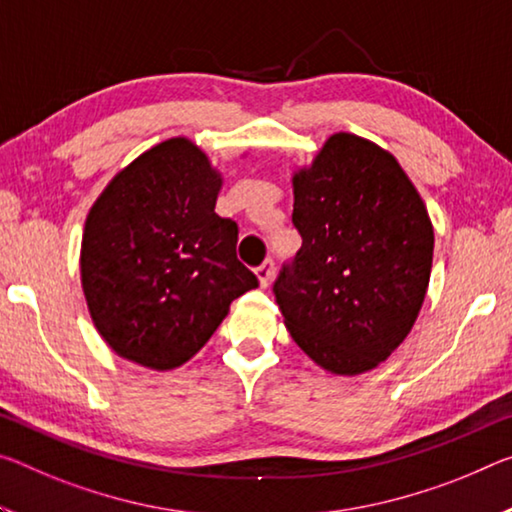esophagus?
Listing matches in <instances>:
<instances>
[{
    "instance_id": "esophagus-1",
    "label": "esophagus",
    "mask_w": 512,
    "mask_h": 512,
    "mask_svg": "<svg viewBox=\"0 0 512 512\" xmlns=\"http://www.w3.org/2000/svg\"><path fill=\"white\" fill-rule=\"evenodd\" d=\"M273 269H275L273 259H266V262H264L262 266H257L255 275H257V280H259V287H269V285H271V280H273Z\"/></svg>"
}]
</instances>
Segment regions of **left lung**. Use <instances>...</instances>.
Instances as JSON below:
<instances>
[{
    "label": "left lung",
    "instance_id": "obj_1",
    "mask_svg": "<svg viewBox=\"0 0 512 512\" xmlns=\"http://www.w3.org/2000/svg\"><path fill=\"white\" fill-rule=\"evenodd\" d=\"M291 184L303 246L273 285L289 335L337 376L376 369L426 298L435 234L424 200L394 154L348 132Z\"/></svg>",
    "mask_w": 512,
    "mask_h": 512
}]
</instances>
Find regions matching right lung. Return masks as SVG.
Instances as JSON below:
<instances>
[{"mask_svg":"<svg viewBox=\"0 0 512 512\" xmlns=\"http://www.w3.org/2000/svg\"><path fill=\"white\" fill-rule=\"evenodd\" d=\"M223 177L175 136L113 175L81 237V289L100 337L168 371L209 342L234 298L257 287L237 259L239 227L216 212Z\"/></svg>","mask_w":512,"mask_h":512,"instance_id":"right-lung-1","label":"right lung"}]
</instances>
